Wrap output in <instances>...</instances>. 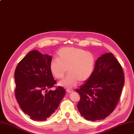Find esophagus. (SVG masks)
Instances as JSON below:
<instances>
[{
	"instance_id": "34e87169",
	"label": "esophagus",
	"mask_w": 134,
	"mask_h": 134,
	"mask_svg": "<svg viewBox=\"0 0 134 134\" xmlns=\"http://www.w3.org/2000/svg\"><path fill=\"white\" fill-rule=\"evenodd\" d=\"M66 91H67V92H68L69 93H71L73 91V90L72 89H71V88H67Z\"/></svg>"
}]
</instances>
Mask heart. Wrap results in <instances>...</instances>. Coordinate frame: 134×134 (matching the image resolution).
Masks as SVG:
<instances>
[{
  "mask_svg": "<svg viewBox=\"0 0 134 134\" xmlns=\"http://www.w3.org/2000/svg\"><path fill=\"white\" fill-rule=\"evenodd\" d=\"M95 63L93 55L80 48L65 47L61 48L57 54V59L50 62V69L56 79H60L65 74L67 69L68 74L59 82L65 87H73L78 81L83 82L92 74Z\"/></svg>",
  "mask_w": 134,
  "mask_h": 134,
  "instance_id": "heart-1",
  "label": "heart"
}]
</instances>
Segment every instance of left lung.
Wrapping results in <instances>:
<instances>
[{
  "mask_svg": "<svg viewBox=\"0 0 134 134\" xmlns=\"http://www.w3.org/2000/svg\"><path fill=\"white\" fill-rule=\"evenodd\" d=\"M124 83L120 63L111 53L102 55L90 78L76 90L80 97L78 109L81 115L91 121L109 116L117 106Z\"/></svg>",
  "mask_w": 134,
  "mask_h": 134,
  "instance_id": "8db88e82",
  "label": "left lung"
}]
</instances>
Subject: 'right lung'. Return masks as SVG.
<instances>
[{"mask_svg":"<svg viewBox=\"0 0 134 134\" xmlns=\"http://www.w3.org/2000/svg\"><path fill=\"white\" fill-rule=\"evenodd\" d=\"M52 59V56L32 51L15 72L16 98L20 109L34 121H44L52 116L66 93L61 86L47 91L56 83L50 69Z\"/></svg>","mask_w":134,"mask_h":134,"instance_id":"add662e5","label":"right lung"}]
</instances>
